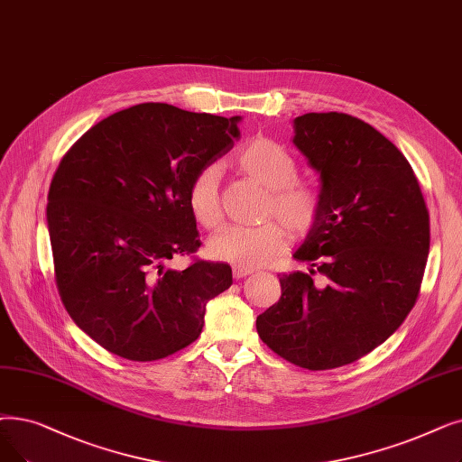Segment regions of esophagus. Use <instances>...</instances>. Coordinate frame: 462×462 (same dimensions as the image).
I'll return each instance as SVG.
<instances>
[{
	"mask_svg": "<svg viewBox=\"0 0 462 462\" xmlns=\"http://www.w3.org/2000/svg\"><path fill=\"white\" fill-rule=\"evenodd\" d=\"M251 273H253L251 268H242V266H236V268H234V277H236V279H244V277H247V275H251Z\"/></svg>",
	"mask_w": 462,
	"mask_h": 462,
	"instance_id": "obj_1",
	"label": "esophagus"
}]
</instances>
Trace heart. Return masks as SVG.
I'll return each mask as SVG.
<instances>
[{"label": "heart", "instance_id": "heart-1", "mask_svg": "<svg viewBox=\"0 0 462 462\" xmlns=\"http://www.w3.org/2000/svg\"><path fill=\"white\" fill-rule=\"evenodd\" d=\"M236 164L270 190L264 218H279L294 236H306L313 230L323 211V192L315 183L298 179V160L289 149L273 139L254 137L236 154ZM187 198L198 223L215 228L223 218L218 170L215 166L199 170L192 177ZM282 226L270 220L260 226H225L209 239V254L220 263L258 268L287 247L286 226Z\"/></svg>", "mask_w": 462, "mask_h": 462}]
</instances>
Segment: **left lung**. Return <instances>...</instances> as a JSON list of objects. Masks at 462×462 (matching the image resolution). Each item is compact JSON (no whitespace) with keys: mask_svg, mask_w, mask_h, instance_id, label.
Instances as JSON below:
<instances>
[{"mask_svg":"<svg viewBox=\"0 0 462 462\" xmlns=\"http://www.w3.org/2000/svg\"><path fill=\"white\" fill-rule=\"evenodd\" d=\"M292 142L320 173L323 211L294 253L310 273L279 277V302L256 317V330L289 363L330 370L404 323L423 281L430 220L406 156L365 120L306 113L294 118Z\"/></svg>","mask_w":462,"mask_h":462,"instance_id":"1","label":"left lung"}]
</instances>
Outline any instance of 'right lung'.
<instances>
[{
  "label": "right lung",
  "mask_w": 462,
  "mask_h": 462,
  "mask_svg": "<svg viewBox=\"0 0 462 462\" xmlns=\"http://www.w3.org/2000/svg\"><path fill=\"white\" fill-rule=\"evenodd\" d=\"M237 123L139 104L99 120L60 160L47 206L58 294L109 353L149 363L185 349L206 304L232 285L228 264L170 263L202 245L189 185L234 147Z\"/></svg>",
  "instance_id": "1"
}]
</instances>
